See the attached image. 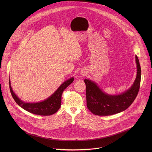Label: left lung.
Instances as JSON below:
<instances>
[{"mask_svg":"<svg viewBox=\"0 0 152 152\" xmlns=\"http://www.w3.org/2000/svg\"><path fill=\"white\" fill-rule=\"evenodd\" d=\"M137 75L132 86L119 95H111L103 92L95 83L85 79L87 106L94 115L108 116L121 112L130 107L137 95L141 79V68L137 56H135Z\"/></svg>","mask_w":152,"mask_h":152,"instance_id":"1","label":"left lung"}]
</instances>
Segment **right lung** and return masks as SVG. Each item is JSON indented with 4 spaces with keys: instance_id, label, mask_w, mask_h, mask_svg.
I'll return each mask as SVG.
<instances>
[{
    "instance_id": "obj_1",
    "label": "right lung",
    "mask_w": 152,
    "mask_h": 152,
    "mask_svg": "<svg viewBox=\"0 0 152 152\" xmlns=\"http://www.w3.org/2000/svg\"><path fill=\"white\" fill-rule=\"evenodd\" d=\"M74 81V78L67 80L64 82L59 88L49 98L43 101L35 103H27L23 102L18 96L15 94L10 86V81L9 79V88L12 97L15 102L24 110L33 114L48 116L51 115L58 111L61 107V96L64 90Z\"/></svg>"
}]
</instances>
